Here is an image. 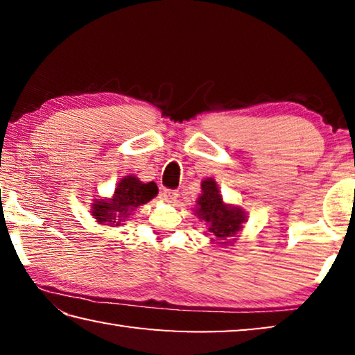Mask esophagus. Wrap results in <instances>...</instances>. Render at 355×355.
<instances>
[{
	"label": "esophagus",
	"mask_w": 355,
	"mask_h": 355,
	"mask_svg": "<svg viewBox=\"0 0 355 355\" xmlns=\"http://www.w3.org/2000/svg\"><path fill=\"white\" fill-rule=\"evenodd\" d=\"M178 196H180L178 191H173V189H163V191H161V197H163V199L167 200V202L177 200Z\"/></svg>",
	"instance_id": "obj_1"
}]
</instances>
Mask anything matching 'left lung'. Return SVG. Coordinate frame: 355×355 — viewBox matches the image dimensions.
<instances>
[{
	"label": "left lung",
	"mask_w": 355,
	"mask_h": 355,
	"mask_svg": "<svg viewBox=\"0 0 355 355\" xmlns=\"http://www.w3.org/2000/svg\"><path fill=\"white\" fill-rule=\"evenodd\" d=\"M200 186L202 194L197 199L196 214L207 222L211 241H218V244L232 243L230 238L235 239L238 232L243 230L245 213L239 207L224 203L218 183L213 178L203 180Z\"/></svg>",
	"instance_id": "obj_1"
}]
</instances>
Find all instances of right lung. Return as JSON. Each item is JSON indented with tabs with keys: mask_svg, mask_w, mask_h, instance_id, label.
I'll list each match as a JSON object with an SVG mask.
<instances>
[{
	"mask_svg": "<svg viewBox=\"0 0 355 355\" xmlns=\"http://www.w3.org/2000/svg\"><path fill=\"white\" fill-rule=\"evenodd\" d=\"M156 194L158 186L153 182L142 183L135 175H127L117 183L111 199H95L91 213L100 224L120 225L137 207L146 205Z\"/></svg>",
	"mask_w": 355,
	"mask_h": 355,
	"instance_id": "add662e5",
	"label": "right lung"
}]
</instances>
